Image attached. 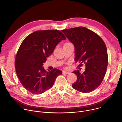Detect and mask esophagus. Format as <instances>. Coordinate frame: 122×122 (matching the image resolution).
Wrapping results in <instances>:
<instances>
[{"label":"esophagus","instance_id":"34e87169","mask_svg":"<svg viewBox=\"0 0 122 122\" xmlns=\"http://www.w3.org/2000/svg\"><path fill=\"white\" fill-rule=\"evenodd\" d=\"M69 73V72L68 71H63V74H68Z\"/></svg>","mask_w":122,"mask_h":122}]
</instances>
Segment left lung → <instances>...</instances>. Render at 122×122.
<instances>
[{
	"mask_svg": "<svg viewBox=\"0 0 122 122\" xmlns=\"http://www.w3.org/2000/svg\"><path fill=\"white\" fill-rule=\"evenodd\" d=\"M62 31L75 47L76 62L78 67L86 66L85 71L81 73L74 71L77 81L72 85L76 90L84 93L91 92L102 82L108 64L106 44L95 32L84 27L63 30Z\"/></svg>",
	"mask_w": 122,
	"mask_h": 122,
	"instance_id": "obj_1",
	"label": "left lung"
}]
</instances>
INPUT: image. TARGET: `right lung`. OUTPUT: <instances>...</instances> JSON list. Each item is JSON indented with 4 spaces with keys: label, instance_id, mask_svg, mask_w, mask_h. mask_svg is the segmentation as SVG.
Segmentation results:
<instances>
[{
    "label": "right lung",
    "instance_id": "right-lung-1",
    "mask_svg": "<svg viewBox=\"0 0 122 122\" xmlns=\"http://www.w3.org/2000/svg\"><path fill=\"white\" fill-rule=\"evenodd\" d=\"M66 39L60 30H37L28 36L22 42L15 60L18 78L24 88L34 94L51 88L56 77L62 74L57 69L46 71L42 67L57 44Z\"/></svg>",
    "mask_w": 122,
    "mask_h": 122
}]
</instances>
